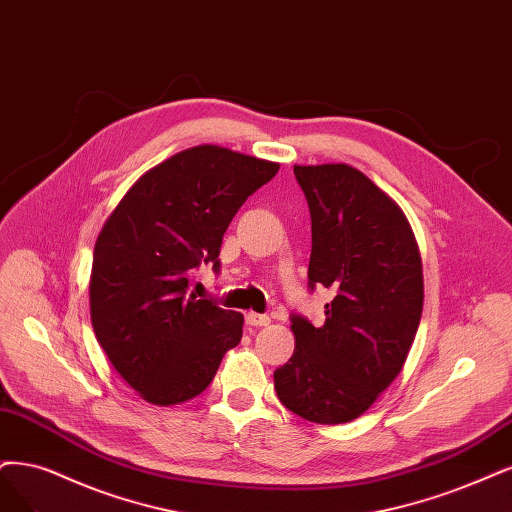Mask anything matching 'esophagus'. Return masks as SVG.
<instances>
[{
    "label": "esophagus",
    "instance_id": "obj_1",
    "mask_svg": "<svg viewBox=\"0 0 512 512\" xmlns=\"http://www.w3.org/2000/svg\"><path fill=\"white\" fill-rule=\"evenodd\" d=\"M244 320H246V325H249V327H266V325H270V316L257 314V312H249V314L244 316Z\"/></svg>",
    "mask_w": 512,
    "mask_h": 512
}]
</instances>
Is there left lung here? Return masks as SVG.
<instances>
[{"label": "left lung", "mask_w": 512, "mask_h": 512, "mask_svg": "<svg viewBox=\"0 0 512 512\" xmlns=\"http://www.w3.org/2000/svg\"><path fill=\"white\" fill-rule=\"evenodd\" d=\"M312 219L308 287L333 289L325 325L291 314L295 352L274 371L280 403L316 424L363 415L401 373L424 306L418 242L403 211L348 164L295 166Z\"/></svg>", "instance_id": "obj_1"}]
</instances>
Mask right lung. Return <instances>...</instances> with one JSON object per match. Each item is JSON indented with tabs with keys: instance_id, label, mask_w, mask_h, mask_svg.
Wrapping results in <instances>:
<instances>
[{
	"instance_id": "1",
	"label": "right lung",
	"mask_w": 512,
	"mask_h": 512,
	"mask_svg": "<svg viewBox=\"0 0 512 512\" xmlns=\"http://www.w3.org/2000/svg\"><path fill=\"white\" fill-rule=\"evenodd\" d=\"M278 168L198 145L151 168L105 221L92 255V329L147 403L194 399L240 344L242 314L189 291V278L200 263L219 272L227 225Z\"/></svg>"
}]
</instances>
